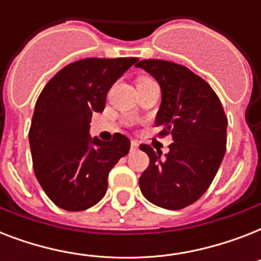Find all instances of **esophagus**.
Instances as JSON below:
<instances>
[{
    "label": "esophagus",
    "instance_id": "34e87169",
    "mask_svg": "<svg viewBox=\"0 0 261 261\" xmlns=\"http://www.w3.org/2000/svg\"><path fill=\"white\" fill-rule=\"evenodd\" d=\"M131 151H137L138 150V143L135 142V141H133V142H131Z\"/></svg>",
    "mask_w": 261,
    "mask_h": 261
}]
</instances>
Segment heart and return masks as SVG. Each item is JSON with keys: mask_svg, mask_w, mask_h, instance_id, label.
<instances>
[{"mask_svg": "<svg viewBox=\"0 0 261 261\" xmlns=\"http://www.w3.org/2000/svg\"><path fill=\"white\" fill-rule=\"evenodd\" d=\"M145 80H150V79H147V77H142V79H139V81H145Z\"/></svg>", "mask_w": 261, "mask_h": 261, "instance_id": "1", "label": "heart"}]
</instances>
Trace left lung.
<instances>
[{"instance_id":"8db88e82","label":"left lung","mask_w":261,"mask_h":261,"mask_svg":"<svg viewBox=\"0 0 261 261\" xmlns=\"http://www.w3.org/2000/svg\"><path fill=\"white\" fill-rule=\"evenodd\" d=\"M137 67L159 83L161 106L155 126L173 139L165 155L141 145L150 164L139 188L155 206L180 210L196 202L214 180L226 151L227 119L214 90L186 66L145 59Z\"/></svg>"}]
</instances>
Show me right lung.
<instances>
[{"label": "right lung", "mask_w": 261, "mask_h": 261, "mask_svg": "<svg viewBox=\"0 0 261 261\" xmlns=\"http://www.w3.org/2000/svg\"><path fill=\"white\" fill-rule=\"evenodd\" d=\"M137 58H87L59 70L35 106L30 128L34 171L47 196L67 211H83L107 192L108 173L130 150L116 134L102 142L89 134L90 119L102 112L107 93Z\"/></svg>", "instance_id": "add662e5"}]
</instances>
